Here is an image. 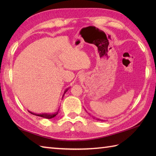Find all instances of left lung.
<instances>
[{"mask_svg": "<svg viewBox=\"0 0 156 156\" xmlns=\"http://www.w3.org/2000/svg\"><path fill=\"white\" fill-rule=\"evenodd\" d=\"M98 121H102L101 119H98Z\"/></svg>", "mask_w": 156, "mask_h": 156, "instance_id": "8db88e82", "label": "left lung"}]
</instances>
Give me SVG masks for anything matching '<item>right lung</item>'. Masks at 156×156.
<instances>
[{
	"label": "right lung",
	"mask_w": 156,
	"mask_h": 156,
	"mask_svg": "<svg viewBox=\"0 0 156 156\" xmlns=\"http://www.w3.org/2000/svg\"><path fill=\"white\" fill-rule=\"evenodd\" d=\"M69 88H67L66 90L64 91V94L66 93V92H67ZM64 96H63V97H64ZM30 113H31L32 115H36V116H38V117H44L45 119H51V118H54V117H55L56 115H57L58 114V112H59V110L57 111L54 112V113H52V114H50V113H42V114H35V113H34V112H30L29 111Z\"/></svg>",
	"instance_id": "1"
}]
</instances>
